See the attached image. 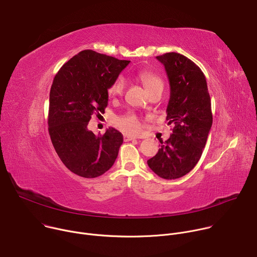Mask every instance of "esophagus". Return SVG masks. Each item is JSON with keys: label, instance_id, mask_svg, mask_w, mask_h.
<instances>
[{"label": "esophagus", "instance_id": "1", "mask_svg": "<svg viewBox=\"0 0 257 257\" xmlns=\"http://www.w3.org/2000/svg\"><path fill=\"white\" fill-rule=\"evenodd\" d=\"M123 138H124V141H130V140L135 139L134 136H130V135H124Z\"/></svg>", "mask_w": 257, "mask_h": 257}]
</instances>
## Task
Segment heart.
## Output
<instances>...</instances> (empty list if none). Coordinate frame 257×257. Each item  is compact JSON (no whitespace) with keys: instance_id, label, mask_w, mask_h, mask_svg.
<instances>
[{"instance_id":"heart-1","label":"heart","mask_w":257,"mask_h":257,"mask_svg":"<svg viewBox=\"0 0 257 257\" xmlns=\"http://www.w3.org/2000/svg\"><path fill=\"white\" fill-rule=\"evenodd\" d=\"M138 77L143 83L146 90L149 91V93L158 88H164V83L162 78L153 72L143 71L139 73ZM125 88H126V79L122 75H119L114 79L111 85L108 86L107 94L109 97L115 98L117 96L122 95L125 91ZM116 125L121 131H123L126 134H136L141 129L140 120L135 114H132V113L118 117L116 119Z\"/></svg>"}]
</instances>
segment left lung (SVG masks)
<instances>
[{"label":"left lung","mask_w":257,"mask_h":257,"mask_svg":"<svg viewBox=\"0 0 257 257\" xmlns=\"http://www.w3.org/2000/svg\"><path fill=\"white\" fill-rule=\"evenodd\" d=\"M157 59L170 81L166 119L174 128L148 165L161 178L172 180L185 176L198 163L212 124L211 103L205 76L194 62L178 53Z\"/></svg>","instance_id":"obj_1"}]
</instances>
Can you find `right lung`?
I'll return each instance as SVG.
<instances>
[{
    "label": "right lung",
    "mask_w": 257,
    "mask_h": 257,
    "mask_svg": "<svg viewBox=\"0 0 257 257\" xmlns=\"http://www.w3.org/2000/svg\"><path fill=\"white\" fill-rule=\"evenodd\" d=\"M130 63L84 50L56 74L50 91L49 133L62 163L83 178H96L114 165L123 135L109 127L103 135L87 129L91 116L104 113L107 88Z\"/></svg>",
    "instance_id": "obj_1"
}]
</instances>
